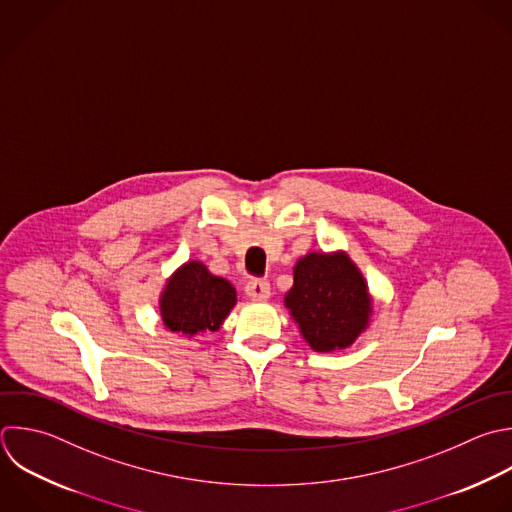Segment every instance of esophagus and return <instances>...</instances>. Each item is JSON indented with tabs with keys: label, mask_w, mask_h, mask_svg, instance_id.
I'll return each mask as SVG.
<instances>
[{
	"label": "esophagus",
	"mask_w": 512,
	"mask_h": 512,
	"mask_svg": "<svg viewBox=\"0 0 512 512\" xmlns=\"http://www.w3.org/2000/svg\"><path fill=\"white\" fill-rule=\"evenodd\" d=\"M244 292H246V296L250 300H268V296H270V282L262 280V278H252V280H248Z\"/></svg>",
	"instance_id": "34e87169"
}]
</instances>
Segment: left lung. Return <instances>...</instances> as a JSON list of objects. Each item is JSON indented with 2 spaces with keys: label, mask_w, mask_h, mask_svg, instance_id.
I'll use <instances>...</instances> for the list:
<instances>
[{
  "label": "left lung",
  "mask_w": 512,
  "mask_h": 512,
  "mask_svg": "<svg viewBox=\"0 0 512 512\" xmlns=\"http://www.w3.org/2000/svg\"><path fill=\"white\" fill-rule=\"evenodd\" d=\"M284 304L316 352L348 348L372 314L366 280L344 252H310L300 258Z\"/></svg>",
  "instance_id": "8db88e82"
}]
</instances>
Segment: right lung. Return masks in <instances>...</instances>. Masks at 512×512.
I'll return each instance as SVG.
<instances>
[{
	"label": "right lung",
	"instance_id": "right-lung-1",
	"mask_svg": "<svg viewBox=\"0 0 512 512\" xmlns=\"http://www.w3.org/2000/svg\"><path fill=\"white\" fill-rule=\"evenodd\" d=\"M234 304V286L208 272L198 260L180 266L170 276L160 296L164 326L188 338L206 330L216 332Z\"/></svg>",
	"mask_w": 512,
	"mask_h": 512
}]
</instances>
